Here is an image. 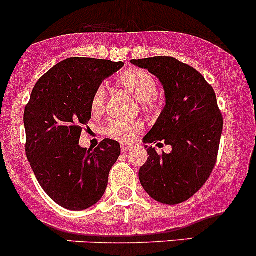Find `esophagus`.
I'll use <instances>...</instances> for the list:
<instances>
[{
  "mask_svg": "<svg viewBox=\"0 0 256 256\" xmlns=\"http://www.w3.org/2000/svg\"><path fill=\"white\" fill-rule=\"evenodd\" d=\"M132 149H133V146H122V152H127Z\"/></svg>",
  "mask_w": 256,
  "mask_h": 256,
  "instance_id": "esophagus-1",
  "label": "esophagus"
}]
</instances>
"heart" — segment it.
<instances>
[{
	"label": "heart",
	"mask_w": 256,
	"mask_h": 256,
	"mask_svg": "<svg viewBox=\"0 0 256 256\" xmlns=\"http://www.w3.org/2000/svg\"><path fill=\"white\" fill-rule=\"evenodd\" d=\"M120 84L128 90L136 98L143 104H152L156 94V82L152 74L142 69H132L126 71L120 78ZM106 90L104 86H98L92 96L91 110L92 112H100L104 106ZM143 130V123L139 120H114L110 122L106 128V134L116 140L128 143L134 136Z\"/></svg>",
	"instance_id": "obj_1"
}]
</instances>
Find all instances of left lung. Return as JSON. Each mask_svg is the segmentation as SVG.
Instances as JSON below:
<instances>
[{"label": "left lung", "mask_w": 256, "mask_h": 256, "mask_svg": "<svg viewBox=\"0 0 256 256\" xmlns=\"http://www.w3.org/2000/svg\"><path fill=\"white\" fill-rule=\"evenodd\" d=\"M156 76L165 92V107L143 138L146 144L164 140L170 154L148 146L139 170L142 186L155 201L178 204L191 198L210 178L223 130V118L212 86L204 76L175 58L130 60Z\"/></svg>", "instance_id": "obj_1"}]
</instances>
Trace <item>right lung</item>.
I'll return each mask as SVG.
<instances>
[{
    "mask_svg": "<svg viewBox=\"0 0 256 256\" xmlns=\"http://www.w3.org/2000/svg\"><path fill=\"white\" fill-rule=\"evenodd\" d=\"M122 62L69 58L42 76L24 110L26 154L39 185L59 206L84 210L96 204L108 184L120 146L104 139L94 150L78 146L91 120V101Z\"/></svg>",
    "mask_w": 256,
    "mask_h": 256,
    "instance_id": "right-lung-1",
    "label": "right lung"
}]
</instances>
